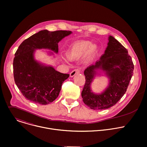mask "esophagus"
Here are the masks:
<instances>
[{"label":"esophagus","mask_w":147,"mask_h":147,"mask_svg":"<svg viewBox=\"0 0 147 147\" xmlns=\"http://www.w3.org/2000/svg\"><path fill=\"white\" fill-rule=\"evenodd\" d=\"M80 74V70L78 69H75L73 70L70 73V77H73L76 74Z\"/></svg>","instance_id":"34e87169"}]
</instances>
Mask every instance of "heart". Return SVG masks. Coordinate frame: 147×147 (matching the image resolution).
<instances>
[{
	"mask_svg": "<svg viewBox=\"0 0 147 147\" xmlns=\"http://www.w3.org/2000/svg\"><path fill=\"white\" fill-rule=\"evenodd\" d=\"M98 51V46L92 44L89 41H80L75 42L67 52L66 56L69 61H76L84 57V62L86 64L90 62ZM67 62L65 58H63Z\"/></svg>",
	"mask_w": 147,
	"mask_h": 147,
	"instance_id": "1",
	"label": "heart"
}]
</instances>
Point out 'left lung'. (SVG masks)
<instances>
[{
	"mask_svg": "<svg viewBox=\"0 0 147 147\" xmlns=\"http://www.w3.org/2000/svg\"><path fill=\"white\" fill-rule=\"evenodd\" d=\"M107 46L100 59L84 71L85 84L81 93L84 103L90 109L102 110L114 106L125 93L133 74L134 65L126 49L109 36ZM104 73L109 79L100 94L92 92L91 84L96 75Z\"/></svg>",
	"mask_w": 147,
	"mask_h": 147,
	"instance_id": "obj_1",
	"label": "left lung"
}]
</instances>
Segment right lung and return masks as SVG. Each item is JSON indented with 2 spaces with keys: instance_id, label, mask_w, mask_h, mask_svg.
<instances>
[{
  "instance_id": "obj_1",
  "label": "right lung",
  "mask_w": 147,
  "mask_h": 147,
  "mask_svg": "<svg viewBox=\"0 0 147 147\" xmlns=\"http://www.w3.org/2000/svg\"><path fill=\"white\" fill-rule=\"evenodd\" d=\"M71 31L43 30L25 40L19 46L13 61L14 78L26 99L46 105L55 100L62 83L69 77L34 58L37 50H48V54L58 53V42L71 34Z\"/></svg>"
}]
</instances>
